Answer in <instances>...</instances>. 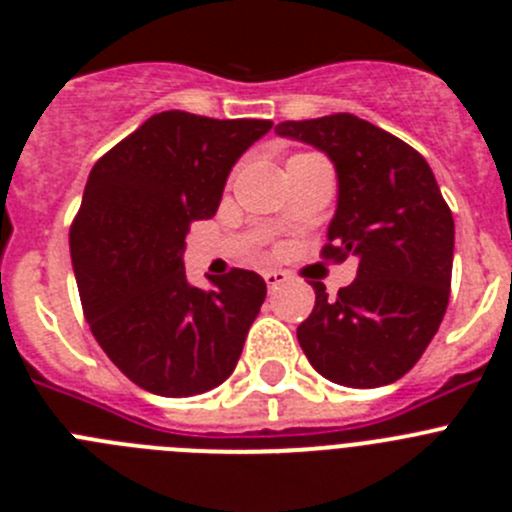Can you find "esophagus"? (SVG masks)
Listing matches in <instances>:
<instances>
[{"instance_id":"34e87169","label":"esophagus","mask_w":512,"mask_h":512,"mask_svg":"<svg viewBox=\"0 0 512 512\" xmlns=\"http://www.w3.org/2000/svg\"><path fill=\"white\" fill-rule=\"evenodd\" d=\"M264 282L269 284V289H277V287H282L284 282H289V274L282 269H269V271H264Z\"/></svg>"}]
</instances>
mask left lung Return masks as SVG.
Wrapping results in <instances>:
<instances>
[{"label": "left lung", "instance_id": "left-lung-1", "mask_svg": "<svg viewBox=\"0 0 512 512\" xmlns=\"http://www.w3.org/2000/svg\"><path fill=\"white\" fill-rule=\"evenodd\" d=\"M336 164L338 210L320 256L359 259L356 279L315 307L297 341L315 372L343 387H382L408 374L436 336L451 295L454 217L431 166L387 130L348 112L287 120Z\"/></svg>", "mask_w": 512, "mask_h": 512}]
</instances>
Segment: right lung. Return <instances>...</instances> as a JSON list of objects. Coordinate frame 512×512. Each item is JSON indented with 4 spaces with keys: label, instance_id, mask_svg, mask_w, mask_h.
Instances as JSON below:
<instances>
[{
    "label": "right lung",
    "instance_id": "1",
    "mask_svg": "<svg viewBox=\"0 0 512 512\" xmlns=\"http://www.w3.org/2000/svg\"><path fill=\"white\" fill-rule=\"evenodd\" d=\"M271 125L158 112L89 174L69 233L81 310L112 364L153 395H202L241 359L266 282L230 269L212 289L192 287L182 251L192 223L217 212L238 156Z\"/></svg>",
    "mask_w": 512,
    "mask_h": 512
}]
</instances>
